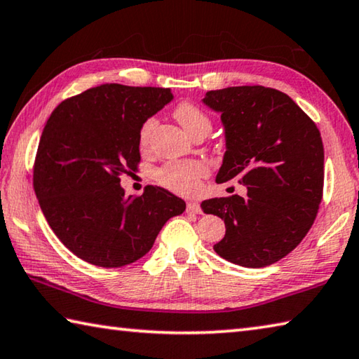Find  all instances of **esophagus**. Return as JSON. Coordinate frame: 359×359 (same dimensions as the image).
Listing matches in <instances>:
<instances>
[{"mask_svg":"<svg viewBox=\"0 0 359 359\" xmlns=\"http://www.w3.org/2000/svg\"><path fill=\"white\" fill-rule=\"evenodd\" d=\"M187 212H188V213H201L202 208H201V205L198 204V202L190 201V202H188V204H187Z\"/></svg>","mask_w":359,"mask_h":359,"instance_id":"esophagus-1","label":"esophagus"}]
</instances>
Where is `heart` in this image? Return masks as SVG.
<instances>
[{
  "mask_svg": "<svg viewBox=\"0 0 359 359\" xmlns=\"http://www.w3.org/2000/svg\"><path fill=\"white\" fill-rule=\"evenodd\" d=\"M174 117L190 136L207 135L212 130V119L199 105L184 102L174 108ZM157 121L149 117L140 128V142L146 146L154 133ZM207 174V168L201 161H169L157 171V179L168 190L179 194H194L199 190V180Z\"/></svg>",
  "mask_w": 359,
  "mask_h": 359,
  "instance_id": "1",
  "label": "heart"
}]
</instances>
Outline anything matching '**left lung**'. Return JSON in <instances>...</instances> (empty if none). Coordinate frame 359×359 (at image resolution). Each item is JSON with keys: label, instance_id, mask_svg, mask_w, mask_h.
Returning <instances> with one entry per match:
<instances>
[{"label": "left lung", "instance_id": "obj_1", "mask_svg": "<svg viewBox=\"0 0 359 359\" xmlns=\"http://www.w3.org/2000/svg\"><path fill=\"white\" fill-rule=\"evenodd\" d=\"M202 102L221 114L226 152L217 184L236 179L233 194L201 204L226 224L215 252L260 269L295 250L309 232L323 194V142L311 117L281 90L233 86L208 90Z\"/></svg>", "mask_w": 359, "mask_h": 359}]
</instances>
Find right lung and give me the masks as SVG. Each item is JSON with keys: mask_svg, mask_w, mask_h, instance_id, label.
Here are the masks:
<instances>
[{"mask_svg": "<svg viewBox=\"0 0 359 359\" xmlns=\"http://www.w3.org/2000/svg\"><path fill=\"white\" fill-rule=\"evenodd\" d=\"M171 100V89L100 84L61 102L45 123L32 185L56 237L84 262H136L166 221L184 213L185 201L165 188L126 196L121 187L141 160L142 122Z\"/></svg>", "mask_w": 359, "mask_h": 359, "instance_id": "right-lung-1", "label": "right lung"}]
</instances>
